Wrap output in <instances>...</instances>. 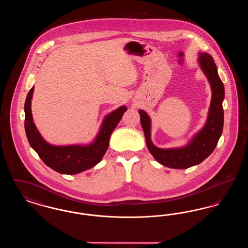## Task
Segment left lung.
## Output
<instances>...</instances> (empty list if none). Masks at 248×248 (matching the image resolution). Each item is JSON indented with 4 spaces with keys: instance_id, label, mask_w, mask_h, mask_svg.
Returning a JSON list of instances; mask_svg holds the SVG:
<instances>
[{
    "instance_id": "8db88e82",
    "label": "left lung",
    "mask_w": 248,
    "mask_h": 248,
    "mask_svg": "<svg viewBox=\"0 0 248 248\" xmlns=\"http://www.w3.org/2000/svg\"><path fill=\"white\" fill-rule=\"evenodd\" d=\"M198 63L211 86L212 97L206 123L192 137L188 144L183 147L171 149L156 147L151 140V118L145 110H139L148 150L158 163L170 168L186 169L199 165L212 154L222 134L224 123L222 107L225 95L224 85L218 76L216 63L209 54L199 52Z\"/></svg>"
}]
</instances>
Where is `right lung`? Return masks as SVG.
<instances>
[{"label": "right lung", "mask_w": 248, "mask_h": 248, "mask_svg": "<svg viewBox=\"0 0 248 248\" xmlns=\"http://www.w3.org/2000/svg\"><path fill=\"white\" fill-rule=\"evenodd\" d=\"M33 91L34 86L28 93L25 101V131L31 147L42 161L53 170L65 175H75L97 165L106 154L111 133L125 112L126 107L121 106L106 115L91 143L57 146L46 141L36 127L31 113Z\"/></svg>", "instance_id": "obj_1"}]
</instances>
